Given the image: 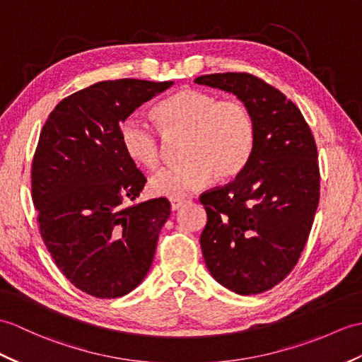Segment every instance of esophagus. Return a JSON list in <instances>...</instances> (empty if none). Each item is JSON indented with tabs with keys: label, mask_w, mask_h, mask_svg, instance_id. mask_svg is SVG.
<instances>
[{
	"label": "esophagus",
	"mask_w": 362,
	"mask_h": 362,
	"mask_svg": "<svg viewBox=\"0 0 362 362\" xmlns=\"http://www.w3.org/2000/svg\"><path fill=\"white\" fill-rule=\"evenodd\" d=\"M171 202V209L173 211H175V209H179L180 206H183L185 204H187V199H170Z\"/></svg>",
	"instance_id": "esophagus-1"
}]
</instances>
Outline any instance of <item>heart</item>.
<instances>
[{
	"label": "heart",
	"instance_id": "obj_1",
	"mask_svg": "<svg viewBox=\"0 0 362 362\" xmlns=\"http://www.w3.org/2000/svg\"><path fill=\"white\" fill-rule=\"evenodd\" d=\"M165 132L187 131L182 162L165 166L149 179L156 196L182 199L216 175L236 177L247 166L255 148V120L238 100H221L202 89H183L156 107ZM120 143L134 162L156 168L160 162V139L153 124L139 115L120 123Z\"/></svg>",
	"mask_w": 362,
	"mask_h": 362
}]
</instances>
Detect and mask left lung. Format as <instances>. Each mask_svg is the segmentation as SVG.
<instances>
[{
  "mask_svg": "<svg viewBox=\"0 0 362 362\" xmlns=\"http://www.w3.org/2000/svg\"><path fill=\"white\" fill-rule=\"evenodd\" d=\"M197 85L231 92L255 120V148L231 183L200 196L206 268L238 295L284 281L300 257L319 204L317 149L298 106L247 72L202 75Z\"/></svg>",
  "mask_w": 362,
  "mask_h": 362,
  "instance_id": "8db88e82",
  "label": "left lung"
}]
</instances>
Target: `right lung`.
I'll return each instance as SVG.
<instances>
[{
    "label": "right lung",
    "instance_id": "add662e5",
    "mask_svg": "<svg viewBox=\"0 0 362 362\" xmlns=\"http://www.w3.org/2000/svg\"><path fill=\"white\" fill-rule=\"evenodd\" d=\"M174 81H100L49 114L32 162L40 233L62 273L100 299L128 295L153 264L171 214L165 197L134 202L146 183L120 143V123Z\"/></svg>",
    "mask_w": 362,
    "mask_h": 362
}]
</instances>
